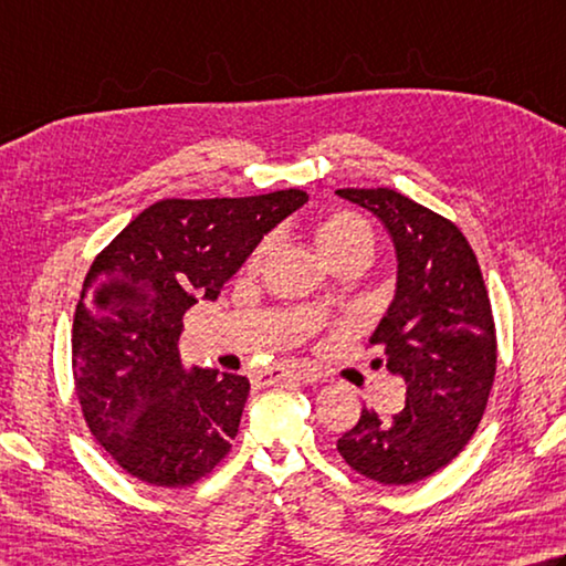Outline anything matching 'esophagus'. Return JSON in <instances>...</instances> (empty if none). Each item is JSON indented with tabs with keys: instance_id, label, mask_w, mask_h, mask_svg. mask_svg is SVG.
I'll return each mask as SVG.
<instances>
[{
	"instance_id": "1",
	"label": "esophagus",
	"mask_w": 566,
	"mask_h": 566,
	"mask_svg": "<svg viewBox=\"0 0 566 566\" xmlns=\"http://www.w3.org/2000/svg\"><path fill=\"white\" fill-rule=\"evenodd\" d=\"M284 378H296V381H302V384H318V381H322V374H316L314 368H306V366L294 368V371H284V368H276V371L260 374V384L262 386H274V384L284 381Z\"/></svg>"
}]
</instances>
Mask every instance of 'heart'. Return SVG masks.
I'll list each match as a JSON object with an SVG mask.
<instances>
[{
  "instance_id": "obj_1",
  "label": "heart",
  "mask_w": 566,
  "mask_h": 566,
  "mask_svg": "<svg viewBox=\"0 0 566 566\" xmlns=\"http://www.w3.org/2000/svg\"><path fill=\"white\" fill-rule=\"evenodd\" d=\"M272 238L256 244V250L252 252L248 262L250 270H256V266L264 262V256L272 252ZM316 244L334 266L354 260L368 262L374 254V230L361 214L338 210L326 214V218L316 224Z\"/></svg>"
}]
</instances>
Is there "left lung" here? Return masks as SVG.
<instances>
[{
    "mask_svg": "<svg viewBox=\"0 0 566 566\" xmlns=\"http://www.w3.org/2000/svg\"><path fill=\"white\" fill-rule=\"evenodd\" d=\"M336 195L374 212L394 242V302L368 342L406 381L400 413L381 418L364 408L336 448L364 478L410 485L446 468L485 413L497 364L488 290L475 252L450 220L388 188Z\"/></svg>",
    "mask_w": 566,
    "mask_h": 566,
    "instance_id": "8db88e82",
    "label": "left lung"
}]
</instances>
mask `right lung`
<instances>
[{
    "label": "right lung",
    "mask_w": 566,
    "mask_h": 566,
    "mask_svg": "<svg viewBox=\"0 0 566 566\" xmlns=\"http://www.w3.org/2000/svg\"><path fill=\"white\" fill-rule=\"evenodd\" d=\"M310 200H160L101 252L74 314L76 394L91 433L133 478L185 488L218 465L238 436L250 381L185 366L182 316L214 302L266 232Z\"/></svg>",
    "instance_id": "obj_1"
}]
</instances>
